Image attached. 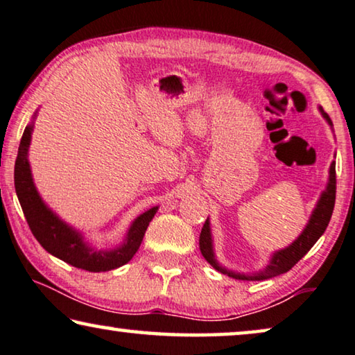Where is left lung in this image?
Here are the masks:
<instances>
[{
	"label": "left lung",
	"instance_id": "left-lung-1",
	"mask_svg": "<svg viewBox=\"0 0 355 355\" xmlns=\"http://www.w3.org/2000/svg\"><path fill=\"white\" fill-rule=\"evenodd\" d=\"M323 114V112H322ZM327 118V121L331 125L330 116L323 114ZM335 200H336V169H335V162L331 163L330 166V179H328L327 190L322 193L320 200H318L317 207L312 213L309 224L306 225L304 232H302L300 237H297L288 248L280 250L274 253L272 256L269 266L266 267L264 270L258 272V274H239V272H232L224 269L218 264V261L214 259L213 253V245H211V234H209V223L208 219L205 220L202 234H200V251H202L203 258L211 264L216 270H219L220 274H225L229 277H234L237 280H267L272 279V277H277L280 274H285L288 272L293 266H295L297 261H300L302 256H304L307 251H309L312 246H314L315 241L320 239V235L325 232L328 223L331 219L333 208H335Z\"/></svg>",
	"mask_w": 355,
	"mask_h": 355
}]
</instances>
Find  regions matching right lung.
Wrapping results in <instances>:
<instances>
[{
	"label": "right lung",
	"instance_id": "1",
	"mask_svg": "<svg viewBox=\"0 0 355 355\" xmlns=\"http://www.w3.org/2000/svg\"><path fill=\"white\" fill-rule=\"evenodd\" d=\"M32 128L33 126L25 128L22 139H20L17 158H15L14 166V186L15 192H17L20 207H22V211L25 214V219H27V224L30 230H32V234L35 235V239L40 241V245L48 253L54 254L55 258L62 259L65 263L83 270L105 272L126 264L136 254V251L139 250L144 234H146L148 223L155 216L158 207L148 209V211L141 214L132 223L126 243L121 248L114 251H97L89 248L81 240L78 232L70 229L58 216L51 213V209L44 207L37 189L33 186L32 173H30L27 160Z\"/></svg>",
	"mask_w": 355,
	"mask_h": 355
}]
</instances>
